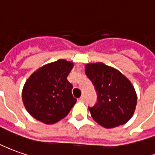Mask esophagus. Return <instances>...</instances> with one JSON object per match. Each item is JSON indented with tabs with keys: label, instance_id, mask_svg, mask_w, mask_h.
I'll list each match as a JSON object with an SVG mask.
<instances>
[{
	"label": "esophagus",
	"instance_id": "1",
	"mask_svg": "<svg viewBox=\"0 0 155 155\" xmlns=\"http://www.w3.org/2000/svg\"><path fill=\"white\" fill-rule=\"evenodd\" d=\"M84 99H85V98H84V96H81V97L79 98V101H80V102H84Z\"/></svg>",
	"mask_w": 155,
	"mask_h": 155
}]
</instances>
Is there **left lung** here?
I'll list each match as a JSON object with an SVG mask.
<instances>
[{"instance_id":"left-lung-1","label":"left lung","mask_w":155,"mask_h":155,"mask_svg":"<svg viewBox=\"0 0 155 155\" xmlns=\"http://www.w3.org/2000/svg\"><path fill=\"white\" fill-rule=\"evenodd\" d=\"M85 72L97 93V104L88 107L93 120L105 128L126 124L134 114L137 99L130 81L103 63L86 64Z\"/></svg>"}]
</instances>
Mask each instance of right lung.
I'll use <instances>...</instances> for the list:
<instances>
[{
  "label": "right lung",
  "instance_id": "1",
  "mask_svg": "<svg viewBox=\"0 0 155 155\" xmlns=\"http://www.w3.org/2000/svg\"><path fill=\"white\" fill-rule=\"evenodd\" d=\"M74 64L59 59L34 72L25 82L22 98L29 114L39 121L54 124L64 119L76 103L67 77Z\"/></svg>",
  "mask_w": 155,
  "mask_h": 155
}]
</instances>
